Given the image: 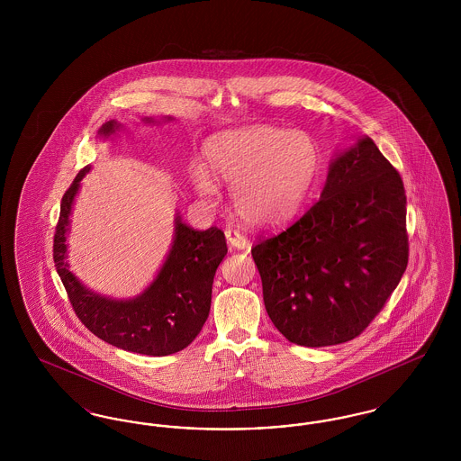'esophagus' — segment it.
<instances>
[{
    "label": "esophagus",
    "mask_w": 461,
    "mask_h": 461,
    "mask_svg": "<svg viewBox=\"0 0 461 461\" xmlns=\"http://www.w3.org/2000/svg\"><path fill=\"white\" fill-rule=\"evenodd\" d=\"M226 240L233 249H247L249 240L245 235H241L237 230H226Z\"/></svg>",
    "instance_id": "esophagus-1"
}]
</instances>
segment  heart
Segmentation results:
<instances>
[{
	"instance_id": "heart-1",
	"label": "heart",
	"mask_w": 461,
	"mask_h": 461,
	"mask_svg": "<svg viewBox=\"0 0 461 461\" xmlns=\"http://www.w3.org/2000/svg\"><path fill=\"white\" fill-rule=\"evenodd\" d=\"M320 171L318 143L304 131L254 124L212 134L192 167L200 195L218 194L230 183L237 216L252 226H280L294 220Z\"/></svg>"
}]
</instances>
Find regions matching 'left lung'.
<instances>
[{
	"mask_svg": "<svg viewBox=\"0 0 461 461\" xmlns=\"http://www.w3.org/2000/svg\"><path fill=\"white\" fill-rule=\"evenodd\" d=\"M252 258L266 311L286 340L325 348L372 323L408 266L406 195L372 138L331 158L320 200Z\"/></svg>",
	"mask_w": 461,
	"mask_h": 461,
	"instance_id": "left-lung-1",
	"label": "left lung"
}]
</instances>
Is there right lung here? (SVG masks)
<instances>
[{"instance_id":"obj_1","label":"right lung","mask_w":461,"mask_h":461,"mask_svg":"<svg viewBox=\"0 0 461 461\" xmlns=\"http://www.w3.org/2000/svg\"><path fill=\"white\" fill-rule=\"evenodd\" d=\"M145 121L154 122L150 117ZM119 130L117 121H109L98 134L107 140ZM88 173L89 166L81 169L62 198L53 239L55 267L77 318L98 339L124 351L169 356L188 348L209 316L214 275L228 252L224 233L216 226L197 231L176 212L173 243L154 282L131 299L96 294L83 285L67 263L72 205Z\"/></svg>"}]
</instances>
